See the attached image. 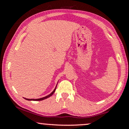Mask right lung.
Segmentation results:
<instances>
[{
    "label": "right lung",
    "instance_id": "obj_1",
    "mask_svg": "<svg viewBox=\"0 0 129 129\" xmlns=\"http://www.w3.org/2000/svg\"><path fill=\"white\" fill-rule=\"evenodd\" d=\"M57 85H56V86L55 87V88H54V89L53 90V91H52V92L51 94H49V95L45 96V97H44L43 98H40V99H25V98H24V99H25L26 100H28V101H42V100H45V99H48V98H49V97H51V95H53V94L54 93V91H55V90H56V87H57Z\"/></svg>",
    "mask_w": 129,
    "mask_h": 129
}]
</instances>
